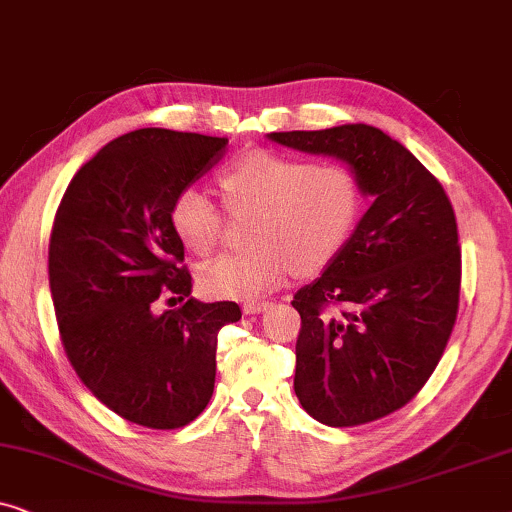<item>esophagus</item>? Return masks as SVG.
Returning <instances> with one entry per match:
<instances>
[{
    "label": "esophagus",
    "mask_w": 512,
    "mask_h": 512,
    "mask_svg": "<svg viewBox=\"0 0 512 512\" xmlns=\"http://www.w3.org/2000/svg\"><path fill=\"white\" fill-rule=\"evenodd\" d=\"M270 307V303H263V300H249V303L242 305L244 314H261Z\"/></svg>",
    "instance_id": "1"
}]
</instances>
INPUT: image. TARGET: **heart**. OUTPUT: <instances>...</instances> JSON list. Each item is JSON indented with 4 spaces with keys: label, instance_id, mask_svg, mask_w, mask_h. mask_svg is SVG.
<instances>
[{
    "label": "heart",
    "instance_id": "1",
    "mask_svg": "<svg viewBox=\"0 0 512 512\" xmlns=\"http://www.w3.org/2000/svg\"><path fill=\"white\" fill-rule=\"evenodd\" d=\"M219 181L230 207L261 212L254 226L261 249L202 265L200 289L212 298H258L282 286L293 268L305 275L324 270L347 244L361 209L359 179L340 163L254 149L233 160ZM170 223L198 256L212 254L226 228L219 205L195 186L172 200Z\"/></svg>",
    "mask_w": 512,
    "mask_h": 512
}]
</instances>
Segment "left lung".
Wrapping results in <instances>:
<instances>
[{"label": "left lung", "mask_w": 512, "mask_h": 512, "mask_svg": "<svg viewBox=\"0 0 512 512\" xmlns=\"http://www.w3.org/2000/svg\"><path fill=\"white\" fill-rule=\"evenodd\" d=\"M272 142L349 165L373 205L324 275L293 296V389L326 426L387 417L417 396L457 321L461 249L440 181L387 132L352 123L270 132Z\"/></svg>", "instance_id": "obj_1"}]
</instances>
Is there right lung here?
Instances as JSON below:
<instances>
[{
    "instance_id": "obj_1",
    "label": "right lung",
    "mask_w": 512,
    "mask_h": 512,
    "mask_svg": "<svg viewBox=\"0 0 512 512\" xmlns=\"http://www.w3.org/2000/svg\"><path fill=\"white\" fill-rule=\"evenodd\" d=\"M226 146L198 132H128L74 174L53 221L48 282L67 359L97 401L146 429H179L207 408L216 335L242 317L230 300L191 298L170 223L177 193ZM174 295L187 303L160 313Z\"/></svg>"
}]
</instances>
